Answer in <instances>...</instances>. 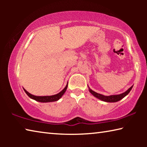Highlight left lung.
<instances>
[{"instance_id": "obj_1", "label": "left lung", "mask_w": 147, "mask_h": 147, "mask_svg": "<svg viewBox=\"0 0 147 147\" xmlns=\"http://www.w3.org/2000/svg\"><path fill=\"white\" fill-rule=\"evenodd\" d=\"M132 88L133 86L130 87L127 91H125L123 93H121L119 94H115V95H110V96H105V95H103V94L97 93H96V92H94V91L91 90L89 88V91L94 96H95L96 98L100 99L101 100L107 102H117L121 100V99L123 98L124 96L127 95V94L130 93V91H131V89Z\"/></svg>"}]
</instances>
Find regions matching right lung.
<instances>
[{"mask_svg": "<svg viewBox=\"0 0 147 147\" xmlns=\"http://www.w3.org/2000/svg\"><path fill=\"white\" fill-rule=\"evenodd\" d=\"M67 86L68 84H67L65 88L61 91L59 92V93L54 94V95H51V96H35L28 93L26 89H24V88L23 89H24V91H25V93L27 94V95H28L30 98L34 99V100L36 101L40 102H54V101L58 100L59 99L63 96V94L65 93V92L66 91V89L67 88Z\"/></svg>", "mask_w": 147, "mask_h": 147, "instance_id": "obj_1", "label": "right lung"}]
</instances>
